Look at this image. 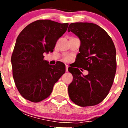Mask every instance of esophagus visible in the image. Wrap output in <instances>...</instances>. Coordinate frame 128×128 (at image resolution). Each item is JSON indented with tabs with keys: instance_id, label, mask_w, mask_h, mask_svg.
Wrapping results in <instances>:
<instances>
[{
	"instance_id": "1",
	"label": "esophagus",
	"mask_w": 128,
	"mask_h": 128,
	"mask_svg": "<svg viewBox=\"0 0 128 128\" xmlns=\"http://www.w3.org/2000/svg\"><path fill=\"white\" fill-rule=\"evenodd\" d=\"M65 68H66V72H67L68 71V66L67 65H65Z\"/></svg>"
}]
</instances>
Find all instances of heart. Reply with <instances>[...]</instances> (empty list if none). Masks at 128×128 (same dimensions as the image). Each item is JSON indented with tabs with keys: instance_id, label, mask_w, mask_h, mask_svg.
Segmentation results:
<instances>
[{
	"instance_id": "heart-1",
	"label": "heart",
	"mask_w": 128,
	"mask_h": 128,
	"mask_svg": "<svg viewBox=\"0 0 128 128\" xmlns=\"http://www.w3.org/2000/svg\"><path fill=\"white\" fill-rule=\"evenodd\" d=\"M64 61H65V62H69V61L71 60V58L69 57V56H66V57L64 58Z\"/></svg>"
}]
</instances>
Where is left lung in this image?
Instances as JSON below:
<instances>
[{
    "label": "left lung",
    "mask_w": 128,
    "mask_h": 128,
    "mask_svg": "<svg viewBox=\"0 0 128 128\" xmlns=\"http://www.w3.org/2000/svg\"><path fill=\"white\" fill-rule=\"evenodd\" d=\"M70 31L78 36L81 45L75 65L68 68L73 76L68 87L69 98L82 107L98 104L108 94L114 82L117 69L114 44L108 34L95 24L72 23L68 29ZM82 68L89 74H82Z\"/></svg>",
    "instance_id": "obj_1"
}]
</instances>
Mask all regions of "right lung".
I'll return each instance as SVG.
<instances>
[{"mask_svg": "<svg viewBox=\"0 0 128 128\" xmlns=\"http://www.w3.org/2000/svg\"><path fill=\"white\" fill-rule=\"evenodd\" d=\"M68 26V23L50 20H36L26 26L18 36L11 65L14 83L24 99L38 102L48 98L54 84L65 72L64 63L49 65L44 60V53L52 52Z\"/></svg>", "mask_w": 128, "mask_h": 128, "instance_id": "1", "label": "right lung"}]
</instances>
